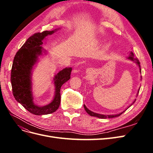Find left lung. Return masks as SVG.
Returning a JSON list of instances; mask_svg holds the SVG:
<instances>
[{
    "instance_id": "8db88e82",
    "label": "left lung",
    "mask_w": 153,
    "mask_h": 153,
    "mask_svg": "<svg viewBox=\"0 0 153 153\" xmlns=\"http://www.w3.org/2000/svg\"><path fill=\"white\" fill-rule=\"evenodd\" d=\"M127 59H129V60H130V61H131L135 62V63L137 64V65L138 66V68H139L140 72L141 73V68H140V62L138 61L137 59L135 58V56H134V54H133V53L132 52H130V53H129V56L127 57ZM141 78H142V76H141ZM140 88H139V89H138V90L137 94V95H136L137 97V96H138V92H139ZM135 101H136V99H135V100H134V101H133V103H132L130 105L128 106L126 109H125L124 110H123V112H121V113H119V114H112V115H104V114H98V113H95V112H92V111L90 110L89 109H88V108H87V106H86L85 105H84V107L85 110L86 111V112H87L88 114H89V115H90L91 116L96 117H98V118H100V119L113 118V117H118V116H119L120 115H121V114H122L124 112H125V111H126L128 108H129V107H130V106H131L135 102Z\"/></svg>"
}]
</instances>
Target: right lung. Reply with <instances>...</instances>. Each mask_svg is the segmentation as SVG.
Instances as JSON below:
<instances>
[{
    "instance_id": "add662e5",
    "label": "right lung",
    "mask_w": 153,
    "mask_h": 153,
    "mask_svg": "<svg viewBox=\"0 0 153 153\" xmlns=\"http://www.w3.org/2000/svg\"><path fill=\"white\" fill-rule=\"evenodd\" d=\"M61 28L46 30L30 36L18 51L13 60L11 73L13 94L15 100L31 114L36 115L52 114L59 107L61 103V86L70 79L71 67L59 71L53 78L54 95L52 100L44 106L34 102L32 92V72L39 61V57L47 55V51L43 47L46 37L52 35Z\"/></svg>"
}]
</instances>
